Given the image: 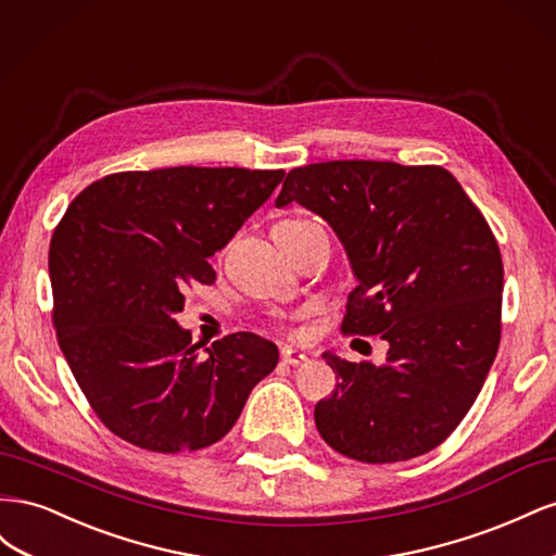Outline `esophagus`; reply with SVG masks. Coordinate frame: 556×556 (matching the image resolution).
<instances>
[{
    "mask_svg": "<svg viewBox=\"0 0 556 556\" xmlns=\"http://www.w3.org/2000/svg\"><path fill=\"white\" fill-rule=\"evenodd\" d=\"M280 357H282L285 364H290V366H299V364H304L308 359L306 352H301L296 348H282L280 350Z\"/></svg>",
    "mask_w": 556,
    "mask_h": 556,
    "instance_id": "obj_1",
    "label": "esophagus"
}]
</instances>
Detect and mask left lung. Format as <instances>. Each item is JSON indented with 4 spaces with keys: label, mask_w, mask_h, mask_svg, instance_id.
<instances>
[{
    "label": "left lung",
    "mask_w": 556,
    "mask_h": 556,
    "mask_svg": "<svg viewBox=\"0 0 556 556\" xmlns=\"http://www.w3.org/2000/svg\"><path fill=\"white\" fill-rule=\"evenodd\" d=\"M306 206L341 239L357 288L345 333L380 336L387 364L325 352L336 374L315 427L350 459L419 457L457 429L501 341L503 262L482 213L443 166L333 160L292 169L276 206Z\"/></svg>",
    "instance_id": "8db88e82"
}]
</instances>
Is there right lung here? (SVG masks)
I'll return each instance as SVG.
<instances>
[{
	"label": "right lung",
	"instance_id": "add662e5",
	"mask_svg": "<svg viewBox=\"0 0 556 556\" xmlns=\"http://www.w3.org/2000/svg\"><path fill=\"white\" fill-rule=\"evenodd\" d=\"M285 172L172 166L88 185L48 252L53 325L78 387L117 439L192 452L237 425L278 364L276 343L239 331L206 348L174 319L208 264L274 194Z\"/></svg>",
	"mask_w": 556,
	"mask_h": 556
}]
</instances>
